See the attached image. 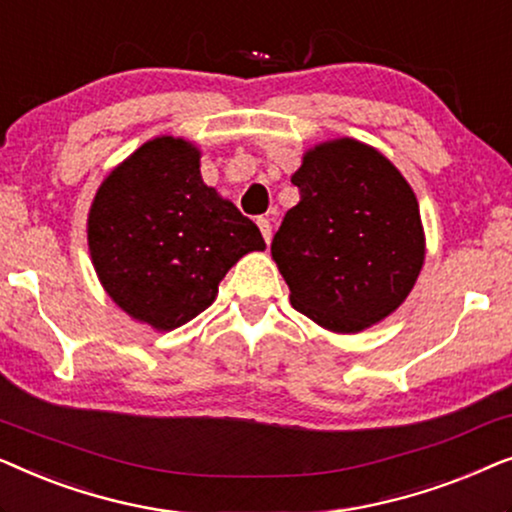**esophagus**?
<instances>
[{"mask_svg": "<svg viewBox=\"0 0 512 512\" xmlns=\"http://www.w3.org/2000/svg\"><path fill=\"white\" fill-rule=\"evenodd\" d=\"M256 223H258V228H261L263 240L270 244V240H272V226H270V221H268V219H263V216H261V219H258Z\"/></svg>", "mask_w": 512, "mask_h": 512, "instance_id": "34e87169", "label": "esophagus"}]
</instances>
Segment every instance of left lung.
<instances>
[{
  "label": "left lung",
  "mask_w": 512,
  "mask_h": 512,
  "mask_svg": "<svg viewBox=\"0 0 512 512\" xmlns=\"http://www.w3.org/2000/svg\"><path fill=\"white\" fill-rule=\"evenodd\" d=\"M300 202L272 240L291 305L333 333H359L408 298L424 265L415 193L389 158L342 137L291 177Z\"/></svg>",
  "instance_id": "1"
}]
</instances>
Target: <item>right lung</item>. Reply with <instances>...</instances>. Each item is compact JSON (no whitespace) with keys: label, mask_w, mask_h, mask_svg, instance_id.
<instances>
[{"label":"right lung","mask_w":512,"mask_h":512,"mask_svg":"<svg viewBox=\"0 0 512 512\" xmlns=\"http://www.w3.org/2000/svg\"><path fill=\"white\" fill-rule=\"evenodd\" d=\"M88 249L123 312L174 331L205 312L226 272L265 242L254 221L202 181L198 146L156 137L97 188Z\"/></svg>","instance_id":"add662e5"}]
</instances>
